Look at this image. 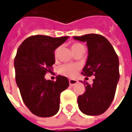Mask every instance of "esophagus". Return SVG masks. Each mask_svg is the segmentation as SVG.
<instances>
[{
    "instance_id": "1",
    "label": "esophagus",
    "mask_w": 132,
    "mask_h": 132,
    "mask_svg": "<svg viewBox=\"0 0 132 132\" xmlns=\"http://www.w3.org/2000/svg\"><path fill=\"white\" fill-rule=\"evenodd\" d=\"M77 83V80H75V79H69V85L71 86H73V85H76Z\"/></svg>"
}]
</instances>
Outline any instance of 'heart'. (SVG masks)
<instances>
[{
  "label": "heart",
  "mask_w": 132,
  "mask_h": 132,
  "mask_svg": "<svg viewBox=\"0 0 132 132\" xmlns=\"http://www.w3.org/2000/svg\"><path fill=\"white\" fill-rule=\"evenodd\" d=\"M81 45L79 43H73L71 45V49L73 50L75 47ZM59 48H57L54 52L55 56H57L59 54ZM80 69V66L74 63H64L60 66L59 69V73L67 77H73L77 74L79 70Z\"/></svg>",
  "instance_id": "obj_1"
}]
</instances>
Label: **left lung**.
Segmentation results:
<instances>
[{
  "label": "left lung",
  "mask_w": 132,
  "mask_h": 132,
  "mask_svg": "<svg viewBox=\"0 0 132 132\" xmlns=\"http://www.w3.org/2000/svg\"><path fill=\"white\" fill-rule=\"evenodd\" d=\"M73 39L87 43L88 47V57L81 74L95 77L93 84L86 83L85 93L78 97L79 108L86 115H100L109 108L115 96L119 80L118 55L110 42L100 35L75 36Z\"/></svg>",
  "instance_id": "1"
}]
</instances>
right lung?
<instances>
[{
	"instance_id": "obj_1",
	"label": "right lung",
	"mask_w": 132,
	"mask_h": 132,
	"mask_svg": "<svg viewBox=\"0 0 132 132\" xmlns=\"http://www.w3.org/2000/svg\"><path fill=\"white\" fill-rule=\"evenodd\" d=\"M68 38L31 36L17 50L14 59L16 85L24 104L37 116L55 115L60 107L61 92L69 86L68 79L61 75L55 81L45 79L55 63V50Z\"/></svg>"
}]
</instances>
